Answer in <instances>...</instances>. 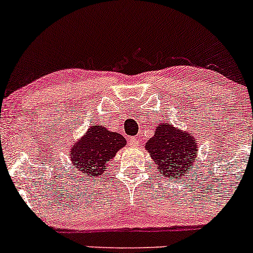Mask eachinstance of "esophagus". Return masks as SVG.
Here are the masks:
<instances>
[{
  "mask_svg": "<svg viewBox=\"0 0 253 253\" xmlns=\"http://www.w3.org/2000/svg\"><path fill=\"white\" fill-rule=\"evenodd\" d=\"M130 143L134 145V146H135V145H138V143H139V138H138V136H136V138L130 139Z\"/></svg>",
  "mask_w": 253,
  "mask_h": 253,
  "instance_id": "1",
  "label": "esophagus"
}]
</instances>
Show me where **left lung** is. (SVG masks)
<instances>
[{
	"mask_svg": "<svg viewBox=\"0 0 253 253\" xmlns=\"http://www.w3.org/2000/svg\"><path fill=\"white\" fill-rule=\"evenodd\" d=\"M145 149L158 165L157 168L162 175L168 178H182L184 173L193 169V165H197L195 158L199 146L196 136L170 124H159Z\"/></svg>",
	"mask_w": 253,
	"mask_h": 253,
	"instance_id": "left-lung-1",
	"label": "left lung"
}]
</instances>
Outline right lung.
<instances>
[{"instance_id":"1","label":"right lung","mask_w":253,"mask_h":253,"mask_svg":"<svg viewBox=\"0 0 253 253\" xmlns=\"http://www.w3.org/2000/svg\"><path fill=\"white\" fill-rule=\"evenodd\" d=\"M126 145V139L103 126H91L70 150L71 163L77 172L95 179L102 176L109 162Z\"/></svg>"}]
</instances>
